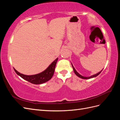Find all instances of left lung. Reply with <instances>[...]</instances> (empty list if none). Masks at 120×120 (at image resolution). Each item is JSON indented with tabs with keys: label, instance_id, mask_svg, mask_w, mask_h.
I'll return each mask as SVG.
<instances>
[{
	"label": "left lung",
	"instance_id": "8db88e82",
	"mask_svg": "<svg viewBox=\"0 0 120 120\" xmlns=\"http://www.w3.org/2000/svg\"><path fill=\"white\" fill-rule=\"evenodd\" d=\"M71 65H72V68H73V70H74V72H75V74L77 75L78 77H79L80 78H81V79H91V78H94V77H97V76H98V75H99L101 72V71H102V70H101V71H100L99 72H98V73H97V74H96V75H92V76H90V77H83V76H82V75H79L78 72L76 71V70H75V68H74V67H73V65H72V64H71Z\"/></svg>",
	"mask_w": 120,
	"mask_h": 120
}]
</instances>
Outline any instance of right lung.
I'll return each mask as SVG.
<instances>
[{
    "label": "right lung",
    "instance_id": "right-lung-1",
    "mask_svg": "<svg viewBox=\"0 0 120 120\" xmlns=\"http://www.w3.org/2000/svg\"><path fill=\"white\" fill-rule=\"evenodd\" d=\"M57 60L58 58L54 60L45 71L37 75H25L20 74V72L17 71L14 68V70L18 75H19L20 77L24 79L25 80L32 83H34V84H41V83L48 82L52 78L54 74Z\"/></svg>",
    "mask_w": 120,
    "mask_h": 120
}]
</instances>
